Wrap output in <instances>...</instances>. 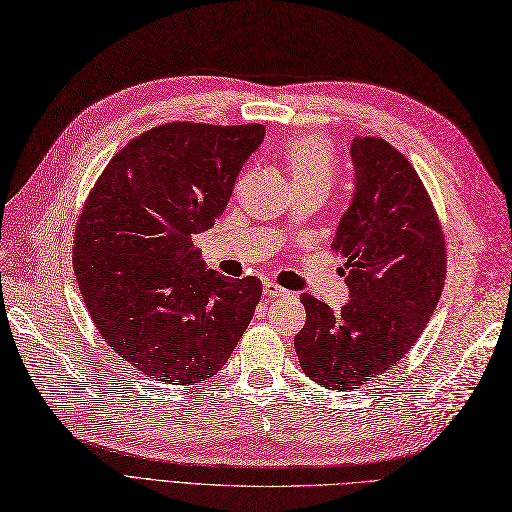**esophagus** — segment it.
<instances>
[{
	"label": "esophagus",
	"mask_w": 512,
	"mask_h": 512,
	"mask_svg": "<svg viewBox=\"0 0 512 512\" xmlns=\"http://www.w3.org/2000/svg\"><path fill=\"white\" fill-rule=\"evenodd\" d=\"M287 293H289L287 289L272 283V280H266V283H263V295H266V298H280V295H287Z\"/></svg>",
	"instance_id": "1"
}]
</instances>
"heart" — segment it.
I'll use <instances>...</instances> for the list:
<instances>
[{
  "label": "heart",
  "mask_w": 512,
  "mask_h": 512,
  "mask_svg": "<svg viewBox=\"0 0 512 512\" xmlns=\"http://www.w3.org/2000/svg\"><path fill=\"white\" fill-rule=\"evenodd\" d=\"M283 161L293 187L319 183L327 185L334 178V157L325 140L317 136H293L283 144Z\"/></svg>",
  "instance_id": "b5f03b06"
}]
</instances>
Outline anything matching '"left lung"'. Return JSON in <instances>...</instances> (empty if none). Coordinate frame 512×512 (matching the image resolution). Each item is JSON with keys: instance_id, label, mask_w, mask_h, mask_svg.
<instances>
[{"instance_id": "left-lung-1", "label": "left lung", "mask_w": 512, "mask_h": 512, "mask_svg": "<svg viewBox=\"0 0 512 512\" xmlns=\"http://www.w3.org/2000/svg\"><path fill=\"white\" fill-rule=\"evenodd\" d=\"M353 202L332 249L346 259L351 300L332 310L304 293L306 325L293 338L304 374L359 389L412 349L440 300L447 249L438 214L410 161L383 138H353Z\"/></svg>"}]
</instances>
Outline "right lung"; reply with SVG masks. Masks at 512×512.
<instances>
[{
  "mask_svg": "<svg viewBox=\"0 0 512 512\" xmlns=\"http://www.w3.org/2000/svg\"><path fill=\"white\" fill-rule=\"evenodd\" d=\"M266 127L166 123L131 140L91 189L74 274L112 351L168 385L219 372L261 298L255 276L206 270L193 236L217 221Z\"/></svg>",
  "mask_w": 512,
  "mask_h": 512,
  "instance_id": "right-lung-1",
  "label": "right lung"
}]
</instances>
